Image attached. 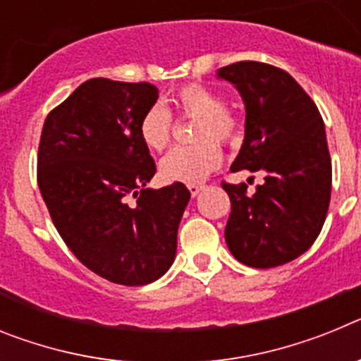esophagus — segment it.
Returning <instances> with one entry per match:
<instances>
[{"mask_svg":"<svg viewBox=\"0 0 361 361\" xmlns=\"http://www.w3.org/2000/svg\"><path fill=\"white\" fill-rule=\"evenodd\" d=\"M188 190H190L191 197H197L200 193V190H204V184H188Z\"/></svg>","mask_w":361,"mask_h":361,"instance_id":"obj_1","label":"esophagus"}]
</instances>
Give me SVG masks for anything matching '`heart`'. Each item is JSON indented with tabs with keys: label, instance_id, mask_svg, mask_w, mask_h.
I'll use <instances>...</instances> for the list:
<instances>
[{
	"label": "heart",
	"instance_id": "obj_1",
	"mask_svg": "<svg viewBox=\"0 0 361 361\" xmlns=\"http://www.w3.org/2000/svg\"><path fill=\"white\" fill-rule=\"evenodd\" d=\"M175 108L180 117L197 119L193 126V141L190 146H177L162 157L159 170L162 178L175 183L195 184L215 171L222 162L219 146H233L240 139V124L228 111L224 95L204 85L183 86L175 94ZM173 132V116L161 103L145 111L139 123L141 141L153 152L168 146ZM213 140L216 142H212Z\"/></svg>",
	"mask_w": 361,
	"mask_h": 361
}]
</instances>
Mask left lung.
I'll return each instance as SVG.
<instances>
[{
	"mask_svg": "<svg viewBox=\"0 0 361 361\" xmlns=\"http://www.w3.org/2000/svg\"><path fill=\"white\" fill-rule=\"evenodd\" d=\"M219 78L237 86L245 104L244 145L231 171L264 175L251 197L244 183L222 180L231 200L226 242L245 266H282L311 247L329 209L333 168L324 119L279 66L238 61L220 68Z\"/></svg>",
	"mask_w": 361,
	"mask_h": 361,
	"instance_id": "1",
	"label": "left lung"
}]
</instances>
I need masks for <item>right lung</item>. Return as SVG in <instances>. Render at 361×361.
I'll use <instances>...</instances> for the list:
<instances>
[{
    "instance_id": "right-lung-1",
    "label": "right lung",
    "mask_w": 361,
    "mask_h": 361,
    "mask_svg": "<svg viewBox=\"0 0 361 361\" xmlns=\"http://www.w3.org/2000/svg\"><path fill=\"white\" fill-rule=\"evenodd\" d=\"M157 99L149 82L88 79L47 116L37 149V186L57 233L82 266L121 286L170 269L191 197L183 183L146 188L157 168L139 123Z\"/></svg>"
}]
</instances>
